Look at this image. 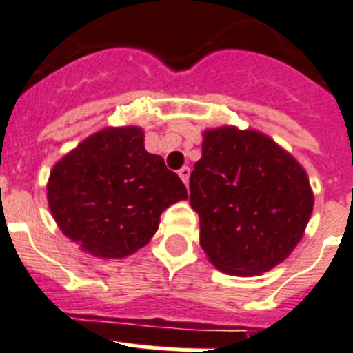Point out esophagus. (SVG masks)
Masks as SVG:
<instances>
[{"label":"esophagus","mask_w":353,"mask_h":353,"mask_svg":"<svg viewBox=\"0 0 353 353\" xmlns=\"http://www.w3.org/2000/svg\"><path fill=\"white\" fill-rule=\"evenodd\" d=\"M177 174H179V177H181V179H183V183H185V185H188V177H190V168L183 167L181 170L177 172Z\"/></svg>","instance_id":"34e87169"}]
</instances>
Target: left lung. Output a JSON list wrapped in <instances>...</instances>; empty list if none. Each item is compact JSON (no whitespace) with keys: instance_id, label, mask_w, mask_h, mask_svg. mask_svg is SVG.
<instances>
[{"instance_id":"1","label":"left lung","mask_w":353,"mask_h":353,"mask_svg":"<svg viewBox=\"0 0 353 353\" xmlns=\"http://www.w3.org/2000/svg\"><path fill=\"white\" fill-rule=\"evenodd\" d=\"M190 206L210 263L257 276L283 263L312 216L314 196L299 163L256 130H206L190 174Z\"/></svg>"}]
</instances>
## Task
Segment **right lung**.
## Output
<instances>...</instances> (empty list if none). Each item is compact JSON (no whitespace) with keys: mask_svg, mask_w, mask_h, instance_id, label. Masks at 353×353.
Instances as JSON below:
<instances>
[{"mask_svg":"<svg viewBox=\"0 0 353 353\" xmlns=\"http://www.w3.org/2000/svg\"><path fill=\"white\" fill-rule=\"evenodd\" d=\"M137 127L105 128L50 172L48 206L57 226L97 257H127L150 241L186 188L161 156L145 150Z\"/></svg>","mask_w":353,"mask_h":353,"instance_id":"add662e5","label":"right lung"}]
</instances>
